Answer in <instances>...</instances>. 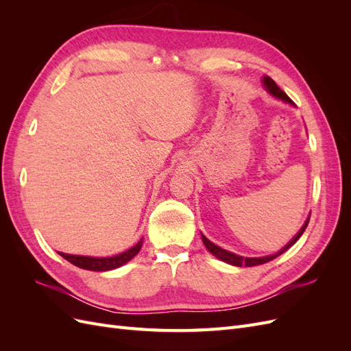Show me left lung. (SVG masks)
<instances>
[{
  "label": "left lung",
  "mask_w": 351,
  "mask_h": 351,
  "mask_svg": "<svg viewBox=\"0 0 351 351\" xmlns=\"http://www.w3.org/2000/svg\"><path fill=\"white\" fill-rule=\"evenodd\" d=\"M262 82H263L265 89H267V90L272 95V97L278 98V99H281V101H284V102H287V104L294 105V102H293L289 97H287V93L282 92V90L277 86V83H275L271 77L265 76V77L262 79ZM309 218H311V217H309ZM309 218L306 219L303 227H302V228L299 230V232H297V234L291 239V241L287 243L281 250H278L277 253H274V254H269V256H263V258H244V256H239V254H236V253H231V252H228V250H226V249H222V247L217 246V244L209 241L204 234H202V240H204V244L206 246V249H208L212 254H214V256H217L218 259H221L222 262L230 263V265H234V267H256V265L267 263V262H269V261H272V259H275V258H278L280 254H282L285 250H289V249L293 246V244L302 237V234L304 232L307 224H309Z\"/></svg>",
  "instance_id": "obj_1"
}]
</instances>
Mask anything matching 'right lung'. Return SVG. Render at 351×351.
<instances>
[{"label": "right lung", "mask_w": 351, "mask_h": 351, "mask_svg": "<svg viewBox=\"0 0 351 351\" xmlns=\"http://www.w3.org/2000/svg\"><path fill=\"white\" fill-rule=\"evenodd\" d=\"M142 241H137V244L129 250H125L117 256H111V258H92V256H79V254H67V253H61L58 252L62 258L66 261H69L70 263L76 265V267L82 268V269H88V271H111L115 268H120L121 265L127 263L130 259H133L137 253H139L141 247H142Z\"/></svg>", "instance_id": "right-lung-1"}]
</instances>
